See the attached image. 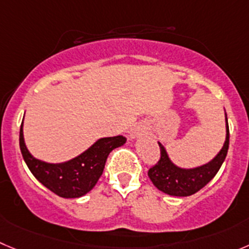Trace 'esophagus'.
<instances>
[{
  "mask_svg": "<svg viewBox=\"0 0 249 249\" xmlns=\"http://www.w3.org/2000/svg\"><path fill=\"white\" fill-rule=\"evenodd\" d=\"M138 134H139V131L138 129H132L131 132H129V137H131V138H136V137H138Z\"/></svg>",
  "mask_w": 249,
  "mask_h": 249,
  "instance_id": "34e87169",
  "label": "esophagus"
}]
</instances>
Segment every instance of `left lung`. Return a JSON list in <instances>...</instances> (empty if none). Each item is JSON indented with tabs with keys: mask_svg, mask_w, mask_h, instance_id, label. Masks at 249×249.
Here are the masks:
<instances>
[{
	"mask_svg": "<svg viewBox=\"0 0 249 249\" xmlns=\"http://www.w3.org/2000/svg\"><path fill=\"white\" fill-rule=\"evenodd\" d=\"M225 118H226V141H225L224 146L212 161L203 166L196 167V169H181L176 166L170 160L162 144L159 143L160 160L148 171L149 178L159 191L170 194V196H176V197H188L200 191L214 178L221 167L227 155V150H229L230 131L226 113H225Z\"/></svg>",
	"mask_w": 249,
	"mask_h": 249,
	"instance_id": "obj_1",
	"label": "left lung"
}]
</instances>
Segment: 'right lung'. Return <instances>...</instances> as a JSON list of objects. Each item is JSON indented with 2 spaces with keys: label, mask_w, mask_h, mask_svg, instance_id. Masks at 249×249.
<instances>
[{
  "label": "right lung",
  "mask_w": 249,
  "mask_h": 249,
  "mask_svg": "<svg viewBox=\"0 0 249 249\" xmlns=\"http://www.w3.org/2000/svg\"><path fill=\"white\" fill-rule=\"evenodd\" d=\"M126 141L123 136L101 138L70 161L49 164L35 159L28 151L23 137V122L19 132L20 151L30 172L40 183L62 198H79L91 191L103 175L108 154Z\"/></svg>",
  "instance_id": "right-lung-1"
}]
</instances>
